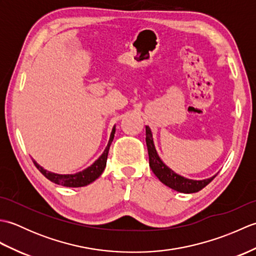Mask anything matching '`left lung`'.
<instances>
[{
  "label": "left lung",
  "mask_w": 256,
  "mask_h": 256,
  "mask_svg": "<svg viewBox=\"0 0 256 256\" xmlns=\"http://www.w3.org/2000/svg\"><path fill=\"white\" fill-rule=\"evenodd\" d=\"M146 145H148V157H150V170L156 175L160 180L176 192H184V194H192L197 192L199 190L204 188L206 184L214 180V177L204 179V180H194V179L184 178L180 175H178L175 172H172L170 167H167L162 160L160 158L157 154L153 135H152L150 128L146 125Z\"/></svg>",
  "instance_id": "1"
}]
</instances>
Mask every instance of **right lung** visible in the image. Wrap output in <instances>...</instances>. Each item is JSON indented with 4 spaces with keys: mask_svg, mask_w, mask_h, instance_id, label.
<instances>
[{
    "mask_svg": "<svg viewBox=\"0 0 256 256\" xmlns=\"http://www.w3.org/2000/svg\"><path fill=\"white\" fill-rule=\"evenodd\" d=\"M114 133H116V126H113L108 146L99 158H98L90 167L86 168V170L82 172L74 174V175H59V174L50 172L44 170L42 167H40L34 160H32V162H34V165L36 166L37 170H40L42 175H44L47 179H50V182H55L57 184H62V186H66V187L86 186V184H89L92 182H94L98 177H100L103 170H104L106 165L108 150H110V145L114 138Z\"/></svg>",
    "mask_w": 256,
    "mask_h": 256,
    "instance_id": "add662e5",
    "label": "right lung"
}]
</instances>
